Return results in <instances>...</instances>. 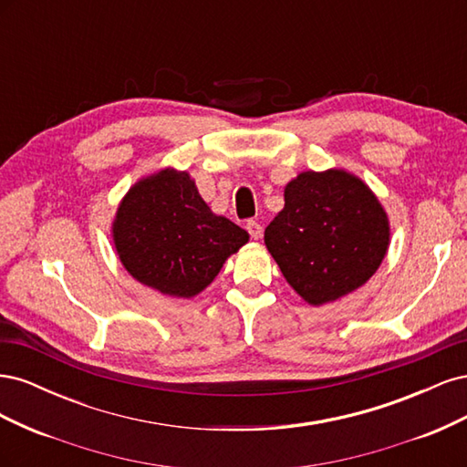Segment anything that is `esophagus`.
I'll use <instances>...</instances> for the list:
<instances>
[{
	"instance_id": "1",
	"label": "esophagus",
	"mask_w": 467,
	"mask_h": 467,
	"mask_svg": "<svg viewBox=\"0 0 467 467\" xmlns=\"http://www.w3.org/2000/svg\"><path fill=\"white\" fill-rule=\"evenodd\" d=\"M245 228L253 239H259L263 235V225L257 220H249Z\"/></svg>"
}]
</instances>
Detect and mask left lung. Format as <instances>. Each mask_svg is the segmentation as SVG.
I'll list each match as a JSON object with an SVG mask.
<instances>
[{"label": "left lung", "mask_w": 467, "mask_h": 467, "mask_svg": "<svg viewBox=\"0 0 467 467\" xmlns=\"http://www.w3.org/2000/svg\"><path fill=\"white\" fill-rule=\"evenodd\" d=\"M384 208L357 177L338 169L288 182L285 208L265 244L288 285L314 306L335 302L368 280L386 255Z\"/></svg>", "instance_id": "obj_1"}]
</instances>
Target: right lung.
<instances>
[{"label":"right lung","instance_id":"add662e5","mask_svg":"<svg viewBox=\"0 0 467 467\" xmlns=\"http://www.w3.org/2000/svg\"><path fill=\"white\" fill-rule=\"evenodd\" d=\"M112 234L126 271L175 298L204 290L223 261L249 239L228 218L212 214L194 181L173 169L130 189L119 206Z\"/></svg>","mask_w":467,"mask_h":467}]
</instances>
